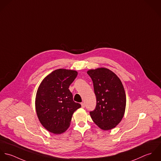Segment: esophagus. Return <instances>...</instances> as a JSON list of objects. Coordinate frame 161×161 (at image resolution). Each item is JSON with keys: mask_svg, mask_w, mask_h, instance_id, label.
<instances>
[{"mask_svg": "<svg viewBox=\"0 0 161 161\" xmlns=\"http://www.w3.org/2000/svg\"><path fill=\"white\" fill-rule=\"evenodd\" d=\"M81 107H82L83 108H85V103H81Z\"/></svg>", "mask_w": 161, "mask_h": 161, "instance_id": "esophagus-1", "label": "esophagus"}]
</instances>
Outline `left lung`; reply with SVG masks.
Segmentation results:
<instances>
[{
	"instance_id": "obj_1",
	"label": "left lung",
	"mask_w": 161,
	"mask_h": 161,
	"mask_svg": "<svg viewBox=\"0 0 161 161\" xmlns=\"http://www.w3.org/2000/svg\"><path fill=\"white\" fill-rule=\"evenodd\" d=\"M91 77L97 97V105L90 116L103 130L115 128L123 119L126 103L123 85L117 75L105 68L87 71Z\"/></svg>"
}]
</instances>
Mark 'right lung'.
<instances>
[{"mask_svg":"<svg viewBox=\"0 0 161 161\" xmlns=\"http://www.w3.org/2000/svg\"><path fill=\"white\" fill-rule=\"evenodd\" d=\"M78 73L75 70L58 69L40 83L35 98L36 112L42 126L54 134L68 128L73 113L81 107L75 103L69 86Z\"/></svg>","mask_w":161,"mask_h":161,"instance_id":"right-lung-1","label":"right lung"}]
</instances>
